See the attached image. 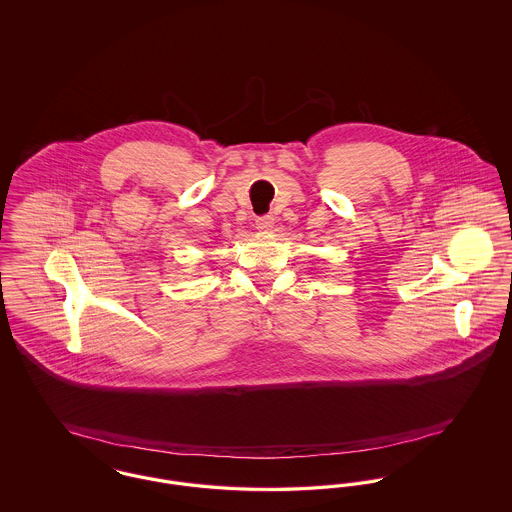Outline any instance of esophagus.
I'll list each match as a JSON object with an SVG mask.
<instances>
[{
	"label": "esophagus",
	"instance_id": "obj_1",
	"mask_svg": "<svg viewBox=\"0 0 512 512\" xmlns=\"http://www.w3.org/2000/svg\"><path fill=\"white\" fill-rule=\"evenodd\" d=\"M272 226H274V217H272V215H263V217H257V219H255V228H257V230L267 232Z\"/></svg>",
	"mask_w": 512,
	"mask_h": 512
}]
</instances>
